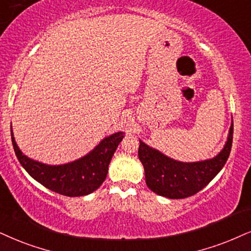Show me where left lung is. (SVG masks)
I'll return each mask as SVG.
<instances>
[{
	"mask_svg": "<svg viewBox=\"0 0 251 251\" xmlns=\"http://www.w3.org/2000/svg\"><path fill=\"white\" fill-rule=\"evenodd\" d=\"M233 144V124L227 144L214 158L183 163L171 160L140 141L139 158L145 168L146 184L158 196L170 199L188 198L199 192L218 175L229 157Z\"/></svg>",
	"mask_w": 251,
	"mask_h": 251,
	"instance_id": "obj_1",
	"label": "left lung"
}]
</instances>
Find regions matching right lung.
Wrapping results in <instances>:
<instances>
[{"instance_id":"right-lung-1","label":"right lung","mask_w":251,"mask_h":251,"mask_svg":"<svg viewBox=\"0 0 251 251\" xmlns=\"http://www.w3.org/2000/svg\"><path fill=\"white\" fill-rule=\"evenodd\" d=\"M123 138V132L115 133L80 160L63 166H47L22 154L11 132L15 154L28 175L45 188L67 197L85 196L100 188L106 178L110 161Z\"/></svg>"}]
</instances>
